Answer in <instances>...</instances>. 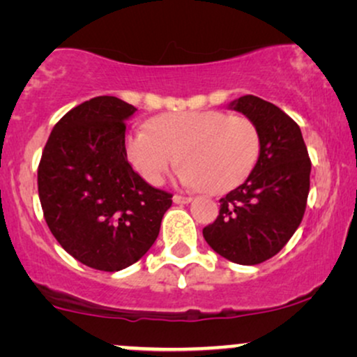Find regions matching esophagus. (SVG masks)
<instances>
[{
	"mask_svg": "<svg viewBox=\"0 0 357 357\" xmlns=\"http://www.w3.org/2000/svg\"><path fill=\"white\" fill-rule=\"evenodd\" d=\"M174 202H175V204H190V202H192V197L174 195Z\"/></svg>",
	"mask_w": 357,
	"mask_h": 357,
	"instance_id": "esophagus-1",
	"label": "esophagus"
}]
</instances>
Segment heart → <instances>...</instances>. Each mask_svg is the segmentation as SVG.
<instances>
[{
	"label": "heart",
	"mask_w": 357,
	"mask_h": 357,
	"mask_svg": "<svg viewBox=\"0 0 357 357\" xmlns=\"http://www.w3.org/2000/svg\"><path fill=\"white\" fill-rule=\"evenodd\" d=\"M146 129L128 133L125 155L150 185H160L178 158V178L185 185L220 194L238 185L257 160L259 133L245 116L174 112L150 120Z\"/></svg>",
	"instance_id": "b5f03b06"
}]
</instances>
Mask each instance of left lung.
<instances>
[{"label":"left lung","instance_id":"1","mask_svg":"<svg viewBox=\"0 0 357 357\" xmlns=\"http://www.w3.org/2000/svg\"><path fill=\"white\" fill-rule=\"evenodd\" d=\"M229 108L255 125L261 149L244 183L219 200L220 212L204 238L227 261L255 266L274 257L299 227L311 160L299 125L274 103L244 95Z\"/></svg>","mask_w":357,"mask_h":357}]
</instances>
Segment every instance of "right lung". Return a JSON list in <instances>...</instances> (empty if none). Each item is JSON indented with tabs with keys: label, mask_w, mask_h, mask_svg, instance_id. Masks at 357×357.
I'll list each match as a JSON object with an SVG mask.
<instances>
[{
	"label": "right lung",
	"mask_w": 357,
	"mask_h": 357,
	"mask_svg": "<svg viewBox=\"0 0 357 357\" xmlns=\"http://www.w3.org/2000/svg\"><path fill=\"white\" fill-rule=\"evenodd\" d=\"M137 108L96 96L61 116L38 167V194L50 230L77 261L116 272L153 245L172 194L145 182L125 155Z\"/></svg>",
	"instance_id": "obj_1"
}]
</instances>
